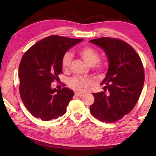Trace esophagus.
Listing matches in <instances>:
<instances>
[{
	"label": "esophagus",
	"mask_w": 156,
	"mask_h": 156,
	"mask_svg": "<svg viewBox=\"0 0 156 156\" xmlns=\"http://www.w3.org/2000/svg\"><path fill=\"white\" fill-rule=\"evenodd\" d=\"M75 95H76V96H79V97H82L83 96V94H82V93H79V92H77V91H76L75 92Z\"/></svg>",
	"instance_id": "esophagus-1"
}]
</instances>
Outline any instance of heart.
Returning a JSON list of instances; mask_svg holds the SVG:
<instances>
[{"label":"heart","instance_id":"heart-1","mask_svg":"<svg viewBox=\"0 0 156 156\" xmlns=\"http://www.w3.org/2000/svg\"><path fill=\"white\" fill-rule=\"evenodd\" d=\"M79 54L83 58L87 64L89 66H94L99 61L100 54L96 49L91 47H84L79 49ZM72 60V56L71 53L67 52L62 56L61 64L63 69H67L71 64ZM103 66L101 64H98L96 69L98 70H102ZM91 82L89 79H86L80 76H74V77L69 79V84L72 89L78 91H85L87 90L89 85Z\"/></svg>","mask_w":156,"mask_h":156}]
</instances>
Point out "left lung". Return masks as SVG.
Returning <instances> with one entry per match:
<instances>
[{"label": "left lung", "mask_w": 156, "mask_h": 156, "mask_svg": "<svg viewBox=\"0 0 156 156\" xmlns=\"http://www.w3.org/2000/svg\"><path fill=\"white\" fill-rule=\"evenodd\" d=\"M89 42L103 49L109 63L100 83L108 94H93L90 112L102 122H114L130 113L138 102L144 82L143 65L133 47L119 39L102 37Z\"/></svg>", "instance_id": "obj_1"}]
</instances>
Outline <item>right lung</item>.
<instances>
[{
  "instance_id": "right-lung-1",
  "label": "right lung",
  "mask_w": 156,
  "mask_h": 156,
  "mask_svg": "<svg viewBox=\"0 0 156 156\" xmlns=\"http://www.w3.org/2000/svg\"><path fill=\"white\" fill-rule=\"evenodd\" d=\"M83 39L50 36L25 53L18 69L19 91L26 108L34 117L49 121L61 117L73 96L72 89H52L62 73V58L71 47Z\"/></svg>"
}]
</instances>
